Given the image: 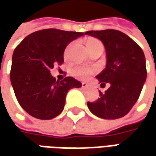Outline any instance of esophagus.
Returning <instances> with one entry per match:
<instances>
[{
  "mask_svg": "<svg viewBox=\"0 0 156 156\" xmlns=\"http://www.w3.org/2000/svg\"><path fill=\"white\" fill-rule=\"evenodd\" d=\"M81 87H83V88H86V87H87V84L86 82H82L81 83Z\"/></svg>",
  "mask_w": 156,
  "mask_h": 156,
  "instance_id": "1",
  "label": "esophagus"
}]
</instances>
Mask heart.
Wrapping results in <instances>:
<instances>
[{"label":"heart","instance_id":"heart-1","mask_svg":"<svg viewBox=\"0 0 156 156\" xmlns=\"http://www.w3.org/2000/svg\"><path fill=\"white\" fill-rule=\"evenodd\" d=\"M86 46L88 52L94 50V49H99L101 48L103 49V45L102 43L98 39L95 38H88L86 41ZM94 72V69L91 68H87V67H84V66H80L77 65L73 67L71 69V74L73 76H75V78L78 79H86L87 76L91 75Z\"/></svg>","mask_w":156,"mask_h":156}]
</instances>
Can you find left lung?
<instances>
[{
  "instance_id": "8db88e82",
  "label": "left lung",
  "mask_w": 156,
  "mask_h": 156,
  "mask_svg": "<svg viewBox=\"0 0 156 156\" xmlns=\"http://www.w3.org/2000/svg\"><path fill=\"white\" fill-rule=\"evenodd\" d=\"M103 43L107 64L96 76L101 85L109 83L100 98L87 102L91 113L101 119L114 120L126 115L141 94L147 78L145 55L139 45L126 34L115 29L87 31Z\"/></svg>"
}]
</instances>
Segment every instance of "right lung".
Returning <instances> with one entry per match:
<instances>
[{
  "label": "right lung",
  "mask_w": 156,
  "mask_h": 156,
  "mask_svg": "<svg viewBox=\"0 0 156 156\" xmlns=\"http://www.w3.org/2000/svg\"><path fill=\"white\" fill-rule=\"evenodd\" d=\"M82 35L81 32L42 29L27 35L15 48L10 81L16 99L27 114L41 120L53 119L62 112L69 90L81 87L71 76L56 81L50 69L62 64L66 47Z\"/></svg>",
  "instance_id": "obj_1"
}]
</instances>
